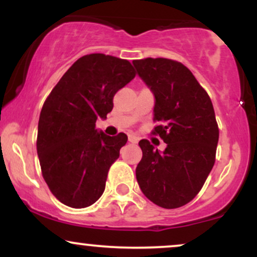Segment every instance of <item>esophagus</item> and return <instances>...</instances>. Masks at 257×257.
<instances>
[{"label": "esophagus", "instance_id": "esophagus-1", "mask_svg": "<svg viewBox=\"0 0 257 257\" xmlns=\"http://www.w3.org/2000/svg\"><path fill=\"white\" fill-rule=\"evenodd\" d=\"M129 141H131L132 144H138L139 138L135 137V135H129Z\"/></svg>", "mask_w": 257, "mask_h": 257}]
</instances>
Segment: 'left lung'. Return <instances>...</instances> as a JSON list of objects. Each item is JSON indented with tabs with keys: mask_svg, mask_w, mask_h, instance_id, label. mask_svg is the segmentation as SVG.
<instances>
[{
	"mask_svg": "<svg viewBox=\"0 0 257 257\" xmlns=\"http://www.w3.org/2000/svg\"><path fill=\"white\" fill-rule=\"evenodd\" d=\"M155 95L153 134L167 144L163 152L143 139L137 167L141 191L166 209L187 204L213 169L219 141L213 102L193 73L179 61L146 58L133 61Z\"/></svg>",
	"mask_w": 257,
	"mask_h": 257,
	"instance_id": "8db88e82",
	"label": "left lung"
}]
</instances>
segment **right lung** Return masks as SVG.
<instances>
[{"label":"right lung","instance_id":"obj_1","mask_svg":"<svg viewBox=\"0 0 257 257\" xmlns=\"http://www.w3.org/2000/svg\"><path fill=\"white\" fill-rule=\"evenodd\" d=\"M135 77L128 60L95 53L79 58L44 101L37 155L44 181L61 203L87 208L104 193L107 173L128 137L95 128L113 108V96Z\"/></svg>","mask_w":257,"mask_h":257}]
</instances>
